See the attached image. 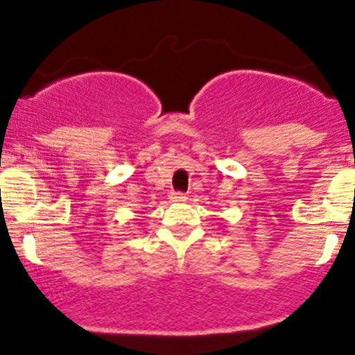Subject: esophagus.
Returning <instances> with one entry per match:
<instances>
[{"label": "esophagus", "instance_id": "esophagus-1", "mask_svg": "<svg viewBox=\"0 0 355 355\" xmlns=\"http://www.w3.org/2000/svg\"><path fill=\"white\" fill-rule=\"evenodd\" d=\"M171 199H173V200H185L187 198H185V194H182V192H173V194H171Z\"/></svg>", "mask_w": 355, "mask_h": 355}]
</instances>
